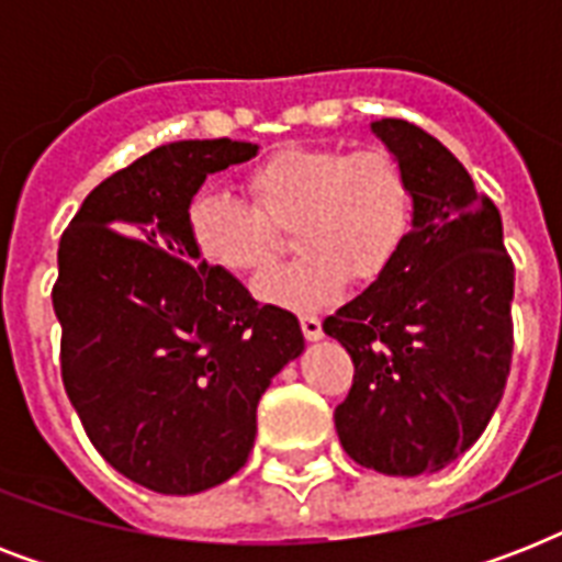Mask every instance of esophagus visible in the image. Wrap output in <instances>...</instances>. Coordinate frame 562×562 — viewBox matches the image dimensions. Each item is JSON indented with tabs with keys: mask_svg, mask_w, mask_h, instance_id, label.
<instances>
[{
	"mask_svg": "<svg viewBox=\"0 0 562 562\" xmlns=\"http://www.w3.org/2000/svg\"><path fill=\"white\" fill-rule=\"evenodd\" d=\"M300 329H303L308 341H317L324 335V326H321V317L317 315H300Z\"/></svg>",
	"mask_w": 562,
	"mask_h": 562,
	"instance_id": "34e87169",
	"label": "esophagus"
}]
</instances>
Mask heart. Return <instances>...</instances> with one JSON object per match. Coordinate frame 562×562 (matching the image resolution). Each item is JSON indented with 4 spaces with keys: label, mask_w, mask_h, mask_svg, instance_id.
Masks as SVG:
<instances>
[{
    "label": "heart",
    "mask_w": 562,
    "mask_h": 562,
    "mask_svg": "<svg viewBox=\"0 0 562 562\" xmlns=\"http://www.w3.org/2000/svg\"><path fill=\"white\" fill-rule=\"evenodd\" d=\"M245 192L250 203L198 194L187 212L189 241L212 268L259 277L280 256L277 229L294 227L291 245L303 256L259 282L268 303L294 312L329 306L350 277L359 285L379 280L414 224L408 175L384 148H282L247 171Z\"/></svg>",
    "instance_id": "1"
}]
</instances>
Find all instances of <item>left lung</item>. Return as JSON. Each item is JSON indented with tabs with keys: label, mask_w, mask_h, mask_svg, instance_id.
Returning <instances> with one entry per match:
<instances>
[{
	"label": "left lung",
	"mask_w": 562,
	"mask_h": 562,
	"mask_svg": "<svg viewBox=\"0 0 562 562\" xmlns=\"http://www.w3.org/2000/svg\"><path fill=\"white\" fill-rule=\"evenodd\" d=\"M408 175L414 224L396 262L324 321L352 359L335 408L344 452L384 475L461 458L502 402L514 359V259L502 215L440 139L373 122Z\"/></svg>",
	"instance_id": "1"
}]
</instances>
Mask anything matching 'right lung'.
I'll use <instances>...</instances> for the list:
<instances>
[{"mask_svg": "<svg viewBox=\"0 0 562 562\" xmlns=\"http://www.w3.org/2000/svg\"><path fill=\"white\" fill-rule=\"evenodd\" d=\"M254 154L229 139L160 145L101 180L57 247L66 396L101 458L154 493L233 479L265 387L303 352L297 317L254 300L189 241L206 175Z\"/></svg>", "mask_w": 562, "mask_h": 562, "instance_id": "right-lung-1", "label": "right lung"}]
</instances>
